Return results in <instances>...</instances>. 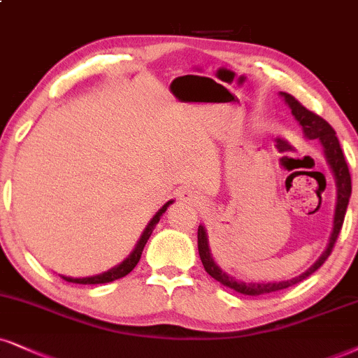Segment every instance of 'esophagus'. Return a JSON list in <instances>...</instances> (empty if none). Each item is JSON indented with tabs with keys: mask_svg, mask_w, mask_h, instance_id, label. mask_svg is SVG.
<instances>
[{
	"mask_svg": "<svg viewBox=\"0 0 358 358\" xmlns=\"http://www.w3.org/2000/svg\"><path fill=\"white\" fill-rule=\"evenodd\" d=\"M179 199L182 202H186V204L197 206V204H201L202 196L191 187H184V189H180V191H179Z\"/></svg>",
	"mask_w": 358,
	"mask_h": 358,
	"instance_id": "obj_1",
	"label": "esophagus"
}]
</instances>
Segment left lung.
I'll use <instances>...</instances> for the list:
<instances>
[{
	"label": "left lung",
	"mask_w": 358,
	"mask_h": 358,
	"mask_svg": "<svg viewBox=\"0 0 358 358\" xmlns=\"http://www.w3.org/2000/svg\"><path fill=\"white\" fill-rule=\"evenodd\" d=\"M279 96L284 99V103L289 106L290 111H292V116L295 121L299 122V126L302 127L303 138L306 139H317L324 149V157L325 162H327L330 172H332L335 187H337V202H335V214H334V227L332 234H330L329 244L325 247V250L322 252L319 259L312 264L310 267L307 268L306 272L301 273V275L294 277L290 280H279V282H245L241 279H236V277L222 271L215 262L213 254H210L209 249V239H207L206 227L199 226L197 229V249H199V255L202 260V266H204L206 272L209 273L213 279H215L219 284L229 287V289L236 290V292L244 294V295H264L277 292V290L287 289V287L299 284L303 279H307L308 275H312L317 268H320L322 264L327 260V257L332 252L335 241H337L338 232H341L343 217H345L348 199H350L352 194V180H350V172H348L345 157H343L341 143H338L337 136H335V131L332 126L329 124L325 119H322L317 114L310 113L308 109L303 108V106L299 103L294 96L287 94V92H279Z\"/></svg>",
	"instance_id": "obj_1"
}]
</instances>
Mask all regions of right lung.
Here are the masks:
<instances>
[{
	"mask_svg": "<svg viewBox=\"0 0 358 358\" xmlns=\"http://www.w3.org/2000/svg\"><path fill=\"white\" fill-rule=\"evenodd\" d=\"M172 202L174 201H167L164 206L161 207V209L157 210L156 214H154V217L149 220V224L145 226V229L141 234L138 244H136L134 249H132V252L127 255V257L122 260L121 264H117V266H114L113 268H109V271H106L103 273H98V275H91V277H68V275H61L66 282H73V284H108V282H113V280H117L121 279V277H124L129 273L132 268L138 266L139 259H141V254H143V249L144 245L148 244L149 237H151V234L154 231V227H156V224L161 220V215L166 213L167 207H169Z\"/></svg>",
	"mask_w": 358,
	"mask_h": 358,
	"instance_id": "right-lung-1",
	"label": "right lung"
}]
</instances>
